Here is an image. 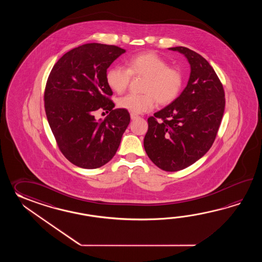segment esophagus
<instances>
[{
    "label": "esophagus",
    "instance_id": "esophagus-1",
    "mask_svg": "<svg viewBox=\"0 0 262 262\" xmlns=\"http://www.w3.org/2000/svg\"><path fill=\"white\" fill-rule=\"evenodd\" d=\"M130 117H131V120H137V119H139V115H137V114H134V113H131L130 114Z\"/></svg>",
    "mask_w": 262,
    "mask_h": 262
}]
</instances>
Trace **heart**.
<instances>
[{
  "instance_id": "heart-1",
  "label": "heart",
  "mask_w": 262,
  "mask_h": 262,
  "mask_svg": "<svg viewBox=\"0 0 262 262\" xmlns=\"http://www.w3.org/2000/svg\"><path fill=\"white\" fill-rule=\"evenodd\" d=\"M127 68L112 67L106 74V83L111 89L122 94L128 87L131 76L146 77L142 91L144 95L128 94L118 100V106L127 112L139 114L150 112L157 101L167 105L175 100L183 88L182 72L168 67L167 61L155 52L134 55L126 61Z\"/></svg>"
}]
</instances>
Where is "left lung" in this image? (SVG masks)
<instances>
[{
  "instance_id": "obj_1",
  "label": "left lung",
  "mask_w": 262,
  "mask_h": 262,
  "mask_svg": "<svg viewBox=\"0 0 262 262\" xmlns=\"http://www.w3.org/2000/svg\"><path fill=\"white\" fill-rule=\"evenodd\" d=\"M190 64L186 87L171 104L148 119L144 149L165 171H178L201 159L215 139L225 110V93L210 63L184 47L169 48Z\"/></svg>"
}]
</instances>
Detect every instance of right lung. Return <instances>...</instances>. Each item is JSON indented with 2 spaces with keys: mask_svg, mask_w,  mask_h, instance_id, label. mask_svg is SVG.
I'll use <instances>...</instances> for the list:
<instances>
[{
  "mask_svg": "<svg viewBox=\"0 0 262 262\" xmlns=\"http://www.w3.org/2000/svg\"><path fill=\"white\" fill-rule=\"evenodd\" d=\"M125 50L90 43L67 52L56 62L45 90V111L57 144L67 160L93 169L112 160L130 123L128 112L113 108L106 69ZM98 109L110 112L96 121Z\"/></svg>",
  "mask_w": 262,
  "mask_h": 262,
  "instance_id": "1",
  "label": "right lung"
}]
</instances>
